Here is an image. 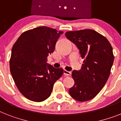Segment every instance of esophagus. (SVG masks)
I'll return each instance as SVG.
<instances>
[{
    "mask_svg": "<svg viewBox=\"0 0 121 121\" xmlns=\"http://www.w3.org/2000/svg\"><path fill=\"white\" fill-rule=\"evenodd\" d=\"M63 74H65V76H70L71 74V71H68L65 69L63 71Z\"/></svg>",
    "mask_w": 121,
    "mask_h": 121,
    "instance_id": "obj_1",
    "label": "esophagus"
}]
</instances>
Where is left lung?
I'll return each instance as SVG.
<instances>
[{
    "instance_id": "8db88e82",
    "label": "left lung",
    "mask_w": 121,
    "mask_h": 121,
    "mask_svg": "<svg viewBox=\"0 0 121 121\" xmlns=\"http://www.w3.org/2000/svg\"><path fill=\"white\" fill-rule=\"evenodd\" d=\"M84 59L81 69L73 70L74 86L69 89L76 101H87L95 98L104 86L114 62L112 47L106 37L91 29L66 32Z\"/></svg>"
}]
</instances>
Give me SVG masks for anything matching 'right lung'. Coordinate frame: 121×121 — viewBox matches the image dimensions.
<instances>
[{"mask_svg": "<svg viewBox=\"0 0 121 121\" xmlns=\"http://www.w3.org/2000/svg\"><path fill=\"white\" fill-rule=\"evenodd\" d=\"M63 33L39 26L23 32L13 46L10 73L20 92L30 101L42 102L49 98L55 83L63 74L62 68L47 63Z\"/></svg>", "mask_w": 121, "mask_h": 121, "instance_id": "add662e5", "label": "right lung"}]
</instances>
